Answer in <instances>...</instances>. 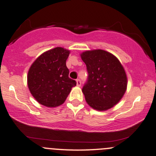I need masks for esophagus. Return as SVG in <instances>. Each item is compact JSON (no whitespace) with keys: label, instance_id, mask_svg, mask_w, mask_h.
Returning a JSON list of instances; mask_svg holds the SVG:
<instances>
[{"label":"esophagus","instance_id":"esophagus-1","mask_svg":"<svg viewBox=\"0 0 156 156\" xmlns=\"http://www.w3.org/2000/svg\"><path fill=\"white\" fill-rule=\"evenodd\" d=\"M76 84L78 87H80V85H81V82H80V79H77L76 80Z\"/></svg>","mask_w":156,"mask_h":156}]
</instances>
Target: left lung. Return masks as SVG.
<instances>
[{
    "label": "left lung",
    "mask_w": 156,
    "mask_h": 156,
    "mask_svg": "<svg viewBox=\"0 0 156 156\" xmlns=\"http://www.w3.org/2000/svg\"><path fill=\"white\" fill-rule=\"evenodd\" d=\"M80 57L89 75L82 89L87 103L100 112L114 107L122 98L128 85L120 62L112 53L101 49L84 51Z\"/></svg>",
    "instance_id": "left-lung-1"
}]
</instances>
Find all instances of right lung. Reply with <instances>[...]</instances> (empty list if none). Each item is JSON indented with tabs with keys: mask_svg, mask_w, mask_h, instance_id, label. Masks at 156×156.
Here are the masks:
<instances>
[{
	"mask_svg": "<svg viewBox=\"0 0 156 156\" xmlns=\"http://www.w3.org/2000/svg\"><path fill=\"white\" fill-rule=\"evenodd\" d=\"M70 51L57 47L44 52L29 68L27 82L30 92L35 100L46 107L63 104L76 80L69 78L66 61Z\"/></svg>",
	"mask_w": 156,
	"mask_h": 156,
	"instance_id": "add662e5",
	"label": "right lung"
}]
</instances>
